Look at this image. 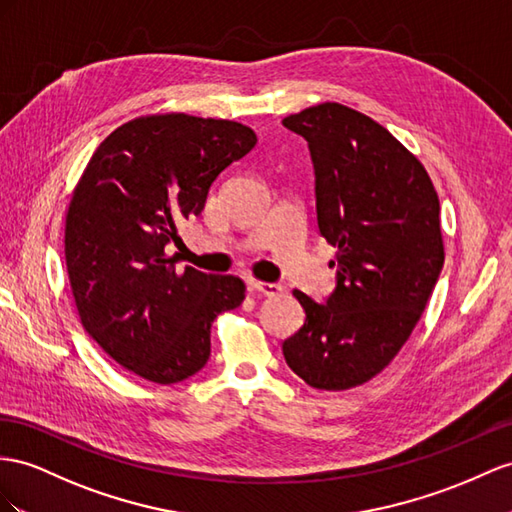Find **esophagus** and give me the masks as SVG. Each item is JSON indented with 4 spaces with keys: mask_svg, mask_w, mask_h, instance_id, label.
Wrapping results in <instances>:
<instances>
[{
    "mask_svg": "<svg viewBox=\"0 0 512 512\" xmlns=\"http://www.w3.org/2000/svg\"><path fill=\"white\" fill-rule=\"evenodd\" d=\"M251 287L255 292L264 294V296H277L283 292V287L279 283H266V281H251Z\"/></svg>",
    "mask_w": 512,
    "mask_h": 512,
    "instance_id": "34e87169",
    "label": "esophagus"
}]
</instances>
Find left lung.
<instances>
[{"label": "left lung", "mask_w": 512, "mask_h": 512, "mask_svg": "<svg viewBox=\"0 0 512 512\" xmlns=\"http://www.w3.org/2000/svg\"><path fill=\"white\" fill-rule=\"evenodd\" d=\"M283 125L309 142L318 227L337 248L326 305L294 290L305 324L283 357L307 385L344 391L381 374L422 318L445 259L439 196L400 140L342 103H318Z\"/></svg>", "instance_id": "8db88e82"}]
</instances>
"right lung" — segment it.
I'll list each match as a JSON object with an SVG mask.
<instances>
[{
	"label": "right lung",
	"mask_w": 512,
	"mask_h": 512,
	"mask_svg": "<svg viewBox=\"0 0 512 512\" xmlns=\"http://www.w3.org/2000/svg\"><path fill=\"white\" fill-rule=\"evenodd\" d=\"M257 144L251 127L183 112L116 127L73 188L64 257L84 331L121 368L157 385L209 359V329L242 305L233 274L175 270L166 246L199 216L209 186Z\"/></svg>",
	"instance_id": "right-lung-1"
}]
</instances>
